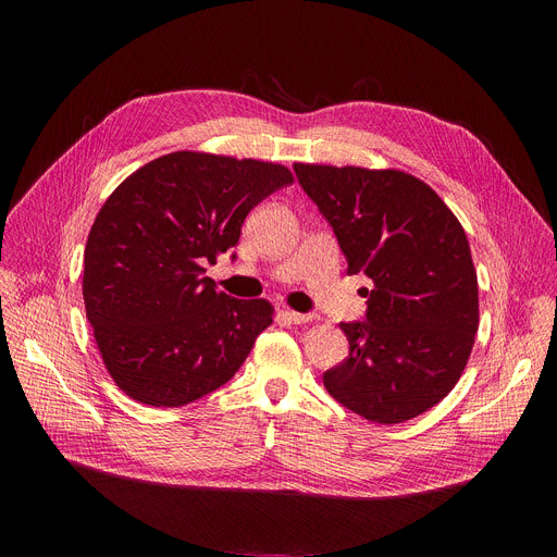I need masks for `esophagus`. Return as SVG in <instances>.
<instances>
[{
	"label": "esophagus",
	"mask_w": 557,
	"mask_h": 557,
	"mask_svg": "<svg viewBox=\"0 0 557 557\" xmlns=\"http://www.w3.org/2000/svg\"><path fill=\"white\" fill-rule=\"evenodd\" d=\"M284 315H286L294 325H305V323H311V320H313L311 313H300V311H294V309H284Z\"/></svg>",
	"instance_id": "esophagus-1"
}]
</instances>
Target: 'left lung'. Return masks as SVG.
I'll return each mask as SVG.
<instances>
[{"label":"left lung","instance_id":"obj_1","mask_svg":"<svg viewBox=\"0 0 557 557\" xmlns=\"http://www.w3.org/2000/svg\"><path fill=\"white\" fill-rule=\"evenodd\" d=\"M330 221L347 275L366 273L363 323H341L349 357L323 374L349 411L399 424L451 393L479 330L470 242L426 183L399 169L294 164Z\"/></svg>","mask_w":557,"mask_h":557}]
</instances>
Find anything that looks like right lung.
I'll list each match as a JSON object with an SVG mask.
<instances>
[{
  "instance_id": "right-lung-1",
  "label": "right lung",
  "mask_w": 557,
  "mask_h": 557,
  "mask_svg": "<svg viewBox=\"0 0 557 557\" xmlns=\"http://www.w3.org/2000/svg\"><path fill=\"white\" fill-rule=\"evenodd\" d=\"M290 183L284 164L175 151L108 196L87 234L83 300L103 366L128 397L185 406L242 368L275 309L216 290L205 263L237 246L248 212Z\"/></svg>"
}]
</instances>
